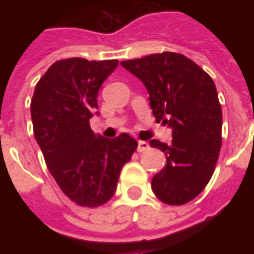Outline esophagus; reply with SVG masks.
Returning a JSON list of instances; mask_svg holds the SVG:
<instances>
[{
    "mask_svg": "<svg viewBox=\"0 0 254 254\" xmlns=\"http://www.w3.org/2000/svg\"><path fill=\"white\" fill-rule=\"evenodd\" d=\"M149 149V144L147 141H138L137 144V151L138 152H145Z\"/></svg>",
    "mask_w": 254,
    "mask_h": 254,
    "instance_id": "obj_1",
    "label": "esophagus"
}]
</instances>
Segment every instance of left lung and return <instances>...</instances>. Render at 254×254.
Listing matches in <instances>:
<instances>
[{"label":"left lung","instance_id":"1","mask_svg":"<svg viewBox=\"0 0 254 254\" xmlns=\"http://www.w3.org/2000/svg\"><path fill=\"white\" fill-rule=\"evenodd\" d=\"M149 94L158 122L173 129L171 144L151 140L166 154V166L155 174V196L169 205H182L207 187L222 145V107L207 72L182 54L165 52L122 61Z\"/></svg>","mask_w":254,"mask_h":254}]
</instances>
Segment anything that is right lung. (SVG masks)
<instances>
[{"label":"right lung","instance_id":"obj_1","mask_svg":"<svg viewBox=\"0 0 254 254\" xmlns=\"http://www.w3.org/2000/svg\"><path fill=\"white\" fill-rule=\"evenodd\" d=\"M117 65V60H60L38 81L31 100L34 134L47 169L81 207L96 208L110 200L122 167L137 148L127 133L106 138L95 136L89 127L98 91Z\"/></svg>","mask_w":254,"mask_h":254}]
</instances>
